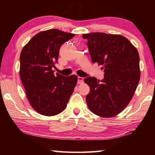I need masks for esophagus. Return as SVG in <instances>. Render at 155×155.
I'll return each mask as SVG.
<instances>
[{"label":"esophagus","instance_id":"34e87169","mask_svg":"<svg viewBox=\"0 0 155 155\" xmlns=\"http://www.w3.org/2000/svg\"><path fill=\"white\" fill-rule=\"evenodd\" d=\"M83 81H84V78L83 77H78V83H83Z\"/></svg>","mask_w":155,"mask_h":155}]
</instances>
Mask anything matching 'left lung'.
<instances>
[{"mask_svg": "<svg viewBox=\"0 0 155 155\" xmlns=\"http://www.w3.org/2000/svg\"><path fill=\"white\" fill-rule=\"evenodd\" d=\"M92 63L101 65L104 78L88 77L86 102L93 114L111 117L124 109L132 99L140 78L137 48L125 37L104 33L83 34Z\"/></svg>", "mask_w": 155, "mask_h": 155, "instance_id": "1", "label": "left lung"}]
</instances>
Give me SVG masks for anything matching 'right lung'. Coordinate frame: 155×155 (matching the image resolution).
Listing matches in <instances>:
<instances>
[{
  "label": "right lung",
  "instance_id": "obj_1",
  "mask_svg": "<svg viewBox=\"0 0 155 155\" xmlns=\"http://www.w3.org/2000/svg\"><path fill=\"white\" fill-rule=\"evenodd\" d=\"M75 35L52 29L41 31L21 51L20 75L31 105L39 114L52 116L65 109L78 78L54 74L59 48Z\"/></svg>",
  "mask_w": 155,
  "mask_h": 155
}]
</instances>
